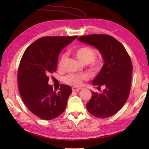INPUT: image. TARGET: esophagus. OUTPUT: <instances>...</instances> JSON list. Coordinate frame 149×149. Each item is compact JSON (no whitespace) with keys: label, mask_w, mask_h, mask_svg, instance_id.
Returning a JSON list of instances; mask_svg holds the SVG:
<instances>
[{"label":"esophagus","mask_w":149,"mask_h":149,"mask_svg":"<svg viewBox=\"0 0 149 149\" xmlns=\"http://www.w3.org/2000/svg\"><path fill=\"white\" fill-rule=\"evenodd\" d=\"M81 88H76V87H73L72 88V91H76V92H78L79 91Z\"/></svg>","instance_id":"esophagus-1"}]
</instances>
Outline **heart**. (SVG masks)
I'll return each instance as SVG.
<instances>
[{"label": "heart", "instance_id": "heart-1", "mask_svg": "<svg viewBox=\"0 0 149 149\" xmlns=\"http://www.w3.org/2000/svg\"><path fill=\"white\" fill-rule=\"evenodd\" d=\"M75 56L81 63L84 65L89 64L91 62V66L95 70H99L102 66V61L100 60L94 59L96 56V52L93 49L89 47L83 46L79 47L74 52ZM66 59V56L63 55L59 62V67L61 68ZM87 76L86 75L69 74L63 78L65 83L78 86L82 84L83 80H86Z\"/></svg>", "mask_w": 149, "mask_h": 149}]
</instances>
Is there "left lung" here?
Returning a JSON list of instances; mask_svg holds the SVG:
<instances>
[{
	"instance_id": "8db88e82",
	"label": "left lung",
	"mask_w": 149,
	"mask_h": 149,
	"mask_svg": "<svg viewBox=\"0 0 149 149\" xmlns=\"http://www.w3.org/2000/svg\"><path fill=\"white\" fill-rule=\"evenodd\" d=\"M78 41L93 46L102 55L104 64L92 84L104 86L102 93L92 91L86 104L88 111L100 118L115 115L127 101L131 83L132 65L125 47L115 38L107 34L79 37Z\"/></svg>"
}]
</instances>
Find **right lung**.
Wrapping results in <instances>:
<instances>
[{"label": "right lung", "mask_w": 149, "mask_h": 149, "mask_svg": "<svg viewBox=\"0 0 149 149\" xmlns=\"http://www.w3.org/2000/svg\"><path fill=\"white\" fill-rule=\"evenodd\" d=\"M75 36H47L37 40L24 52L19 65L20 94L31 112L41 119L56 118L64 111L72 89L62 84L58 93L48 84V75L56 70L61 50Z\"/></svg>", "instance_id": "1"}]
</instances>
